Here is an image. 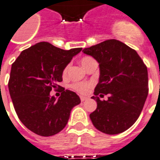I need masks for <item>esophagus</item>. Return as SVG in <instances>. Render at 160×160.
Wrapping results in <instances>:
<instances>
[{"mask_svg":"<svg viewBox=\"0 0 160 160\" xmlns=\"http://www.w3.org/2000/svg\"><path fill=\"white\" fill-rule=\"evenodd\" d=\"M80 99H81L82 102H84V101H86L87 99H88V98H87V97H84V96H81V97H80Z\"/></svg>","mask_w":160,"mask_h":160,"instance_id":"1","label":"esophagus"}]
</instances>
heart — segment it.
I'll return each instance as SVG.
<instances>
[{"label": "heart", "instance_id": "heart-1", "mask_svg": "<svg viewBox=\"0 0 160 160\" xmlns=\"http://www.w3.org/2000/svg\"><path fill=\"white\" fill-rule=\"evenodd\" d=\"M93 58H91V57H85L82 59L81 60V64L82 66L85 68L87 67V65H88L92 61H93ZM68 68L69 66L68 65L67 67L65 68L64 70H63V74H66L68 70ZM91 84L88 83V82H75V83L72 84V88L73 90L77 91L80 93H86L88 92V88H90Z\"/></svg>", "mask_w": 160, "mask_h": 160}]
</instances>
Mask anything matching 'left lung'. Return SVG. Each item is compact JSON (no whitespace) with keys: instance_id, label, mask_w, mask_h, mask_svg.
Wrapping results in <instances>:
<instances>
[{"instance_id":"obj_1","label":"left lung","mask_w":160,"mask_h":160,"mask_svg":"<svg viewBox=\"0 0 160 160\" xmlns=\"http://www.w3.org/2000/svg\"><path fill=\"white\" fill-rule=\"evenodd\" d=\"M99 63L100 76L92 97L98 103L90 114L93 126L108 135L128 130L139 118L148 96V71L137 52L122 42L108 39L85 48ZM109 95L107 101L97 96Z\"/></svg>"}]
</instances>
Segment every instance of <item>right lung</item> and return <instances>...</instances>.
Returning a JSON list of instances; mask_svg holds the SVG:
<instances>
[{
  "mask_svg": "<svg viewBox=\"0 0 160 160\" xmlns=\"http://www.w3.org/2000/svg\"><path fill=\"white\" fill-rule=\"evenodd\" d=\"M82 49L64 50L40 42L23 50L13 62L9 92L18 117L29 131L51 136L66 126L71 111L81 100L69 90L63 89L58 99L49 93L62 82L64 68Z\"/></svg>",
  "mask_w": 160,
  "mask_h": 160,
  "instance_id": "add662e5",
  "label": "right lung"
}]
</instances>
